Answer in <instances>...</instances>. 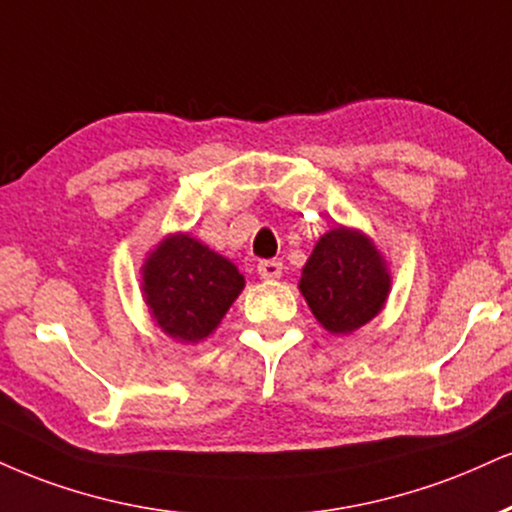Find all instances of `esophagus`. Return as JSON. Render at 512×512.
Wrapping results in <instances>:
<instances>
[{
  "label": "esophagus",
  "mask_w": 512,
  "mask_h": 512,
  "mask_svg": "<svg viewBox=\"0 0 512 512\" xmlns=\"http://www.w3.org/2000/svg\"><path fill=\"white\" fill-rule=\"evenodd\" d=\"M257 272H260L262 279H267V281L281 279L283 264L279 260H262L260 264H257Z\"/></svg>",
  "instance_id": "esophagus-1"
}]
</instances>
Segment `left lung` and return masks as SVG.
Instances as JSON below:
<instances>
[{
	"label": "left lung",
	"instance_id": "8db88e82",
	"mask_svg": "<svg viewBox=\"0 0 512 512\" xmlns=\"http://www.w3.org/2000/svg\"><path fill=\"white\" fill-rule=\"evenodd\" d=\"M389 286V272L374 245L343 226L319 238L300 276L312 315L331 334H350L377 317Z\"/></svg>",
	"mask_w": 512,
	"mask_h": 512
}]
</instances>
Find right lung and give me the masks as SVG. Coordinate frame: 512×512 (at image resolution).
<instances>
[{"instance_id":"1","label":"right lung","mask_w":512,"mask_h":512,"mask_svg":"<svg viewBox=\"0 0 512 512\" xmlns=\"http://www.w3.org/2000/svg\"><path fill=\"white\" fill-rule=\"evenodd\" d=\"M145 303L159 329L178 341H202L217 329L245 279L236 264L186 236H169L143 272Z\"/></svg>"}]
</instances>
